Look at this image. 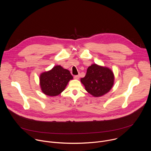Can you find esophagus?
<instances>
[{
    "instance_id": "34e87169",
    "label": "esophagus",
    "mask_w": 151,
    "mask_h": 151,
    "mask_svg": "<svg viewBox=\"0 0 151 151\" xmlns=\"http://www.w3.org/2000/svg\"><path fill=\"white\" fill-rule=\"evenodd\" d=\"M79 75H75V76H74V78L75 79H79Z\"/></svg>"
}]
</instances>
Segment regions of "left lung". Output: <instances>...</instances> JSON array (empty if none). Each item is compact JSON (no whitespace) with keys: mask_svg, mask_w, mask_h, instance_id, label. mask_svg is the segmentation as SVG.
<instances>
[{"mask_svg":"<svg viewBox=\"0 0 151 151\" xmlns=\"http://www.w3.org/2000/svg\"><path fill=\"white\" fill-rule=\"evenodd\" d=\"M114 81V76L111 69L96 64L89 66L85 76L81 79L86 91L95 97L109 92L113 86Z\"/></svg>","mask_w":151,"mask_h":151,"instance_id":"obj_1","label":"left lung"}]
</instances>
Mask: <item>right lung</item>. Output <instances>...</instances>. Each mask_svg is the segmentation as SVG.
Segmentation results:
<instances>
[{
	"label": "right lung",
	"mask_w": 151,
	"mask_h": 151,
	"mask_svg": "<svg viewBox=\"0 0 151 151\" xmlns=\"http://www.w3.org/2000/svg\"><path fill=\"white\" fill-rule=\"evenodd\" d=\"M73 79L70 72L58 65L40 76V85L42 92L48 96H57L62 92L69 81Z\"/></svg>",
	"instance_id": "1"
}]
</instances>
